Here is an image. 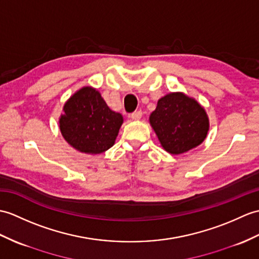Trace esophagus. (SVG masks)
Returning a JSON list of instances; mask_svg holds the SVG:
<instances>
[{"label": "esophagus", "instance_id": "1", "mask_svg": "<svg viewBox=\"0 0 259 259\" xmlns=\"http://www.w3.org/2000/svg\"><path fill=\"white\" fill-rule=\"evenodd\" d=\"M141 116H142V111L141 110H138V111L132 112L131 115H130L132 120H139L141 118Z\"/></svg>", "mask_w": 259, "mask_h": 259}]
</instances>
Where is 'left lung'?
Instances as JSON below:
<instances>
[{
	"instance_id": "1",
	"label": "left lung",
	"mask_w": 259,
	"mask_h": 259,
	"mask_svg": "<svg viewBox=\"0 0 259 259\" xmlns=\"http://www.w3.org/2000/svg\"><path fill=\"white\" fill-rule=\"evenodd\" d=\"M150 124L166 152L181 154L204 141L208 117L198 102L183 93H171L159 99L150 115Z\"/></svg>"
}]
</instances>
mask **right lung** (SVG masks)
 Listing matches in <instances>:
<instances>
[{"label":"right lung","instance_id":"obj_1","mask_svg":"<svg viewBox=\"0 0 259 259\" xmlns=\"http://www.w3.org/2000/svg\"><path fill=\"white\" fill-rule=\"evenodd\" d=\"M59 129L71 147L83 153L99 154L115 144L123 118L112 111L93 87H82L66 101Z\"/></svg>","mask_w":259,"mask_h":259}]
</instances>
